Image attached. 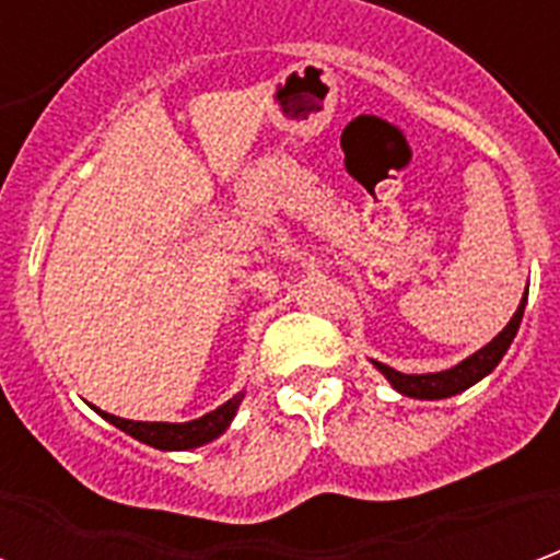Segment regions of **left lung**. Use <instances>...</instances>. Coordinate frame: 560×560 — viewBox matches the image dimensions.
Wrapping results in <instances>:
<instances>
[{
    "label": "left lung",
    "mask_w": 560,
    "mask_h": 560,
    "mask_svg": "<svg viewBox=\"0 0 560 560\" xmlns=\"http://www.w3.org/2000/svg\"><path fill=\"white\" fill-rule=\"evenodd\" d=\"M525 303H528V291H525V300L516 308V315L510 317V324H506L498 336H494L486 348L468 357V360H462L453 369H446V372H434V375H405V372H396V369H389L384 363H375L393 387L399 389L401 396H411V399H450V396H456L462 389L474 387L480 377H486L492 372L494 365L501 363V357L510 348V341L516 339L518 324H522V315H525Z\"/></svg>",
    "instance_id": "1"
}]
</instances>
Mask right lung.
I'll return each instance as SVG.
<instances>
[{"label": "right lung", "instance_id": "right-lung-1", "mask_svg": "<svg viewBox=\"0 0 560 560\" xmlns=\"http://www.w3.org/2000/svg\"><path fill=\"white\" fill-rule=\"evenodd\" d=\"M243 396H233L231 401H224L215 411L203 413L200 420L191 422H138V420H122L114 413H104L107 422H114L116 429H122L131 438H138L143 444L155 446V450H195L200 444L215 441L228 425H231L233 413L240 408Z\"/></svg>", "mask_w": 560, "mask_h": 560}]
</instances>
